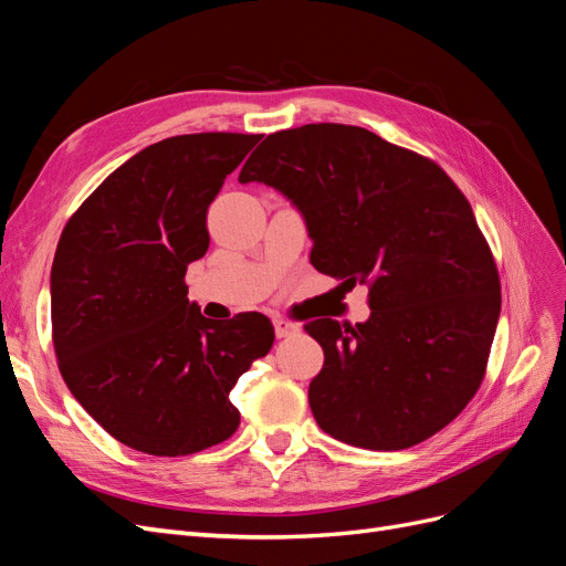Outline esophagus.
I'll use <instances>...</instances> for the list:
<instances>
[{
	"instance_id": "34e87169",
	"label": "esophagus",
	"mask_w": 566,
	"mask_h": 566,
	"mask_svg": "<svg viewBox=\"0 0 566 566\" xmlns=\"http://www.w3.org/2000/svg\"><path fill=\"white\" fill-rule=\"evenodd\" d=\"M273 331H276V337H290V335L300 333V325L287 321V318H276L273 321Z\"/></svg>"
}]
</instances>
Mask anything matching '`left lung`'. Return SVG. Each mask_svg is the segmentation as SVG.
<instances>
[{"instance_id": "obj_1", "label": "left lung", "mask_w": 566, "mask_h": 566, "mask_svg": "<svg viewBox=\"0 0 566 566\" xmlns=\"http://www.w3.org/2000/svg\"><path fill=\"white\" fill-rule=\"evenodd\" d=\"M241 184L281 191L304 217L312 264L368 285L366 323L318 318L310 406L323 432L370 451L443 430L484 380L501 281L468 198L443 169L354 125L269 134Z\"/></svg>"}]
</instances>
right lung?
Here are the masks:
<instances>
[{
  "label": "right lung",
  "mask_w": 566,
  "mask_h": 566,
  "mask_svg": "<svg viewBox=\"0 0 566 566\" xmlns=\"http://www.w3.org/2000/svg\"><path fill=\"white\" fill-rule=\"evenodd\" d=\"M262 134L169 136L132 156L67 219L51 266V337L80 406L148 455L229 439V391L273 345L264 314L217 323L188 302L208 208Z\"/></svg>",
  "instance_id": "add662e5"
}]
</instances>
